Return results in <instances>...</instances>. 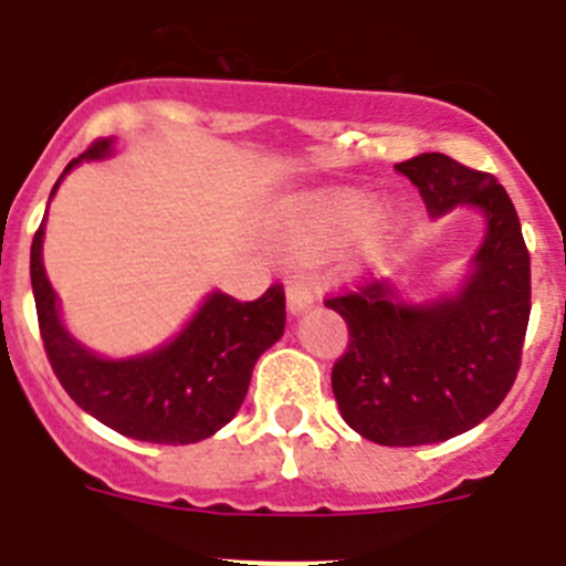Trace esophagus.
Returning <instances> with one entry per match:
<instances>
[{
    "instance_id": "esophagus-1",
    "label": "esophagus",
    "mask_w": 566,
    "mask_h": 566,
    "mask_svg": "<svg viewBox=\"0 0 566 566\" xmlns=\"http://www.w3.org/2000/svg\"><path fill=\"white\" fill-rule=\"evenodd\" d=\"M314 300H317V289H314L312 280H306V277L289 280L286 303H289V312H292V317H300L303 312H308V308L314 306Z\"/></svg>"
}]
</instances>
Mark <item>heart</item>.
<instances>
[{
    "label": "heart",
    "mask_w": 566,
    "mask_h": 566,
    "mask_svg": "<svg viewBox=\"0 0 566 566\" xmlns=\"http://www.w3.org/2000/svg\"><path fill=\"white\" fill-rule=\"evenodd\" d=\"M365 189H323L306 195L289 209L280 227V249L297 263H314L343 249L359 229L363 232V258L379 260L397 243L402 214L394 207H379Z\"/></svg>",
    "instance_id": "heart-1"
}]
</instances>
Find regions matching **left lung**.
I'll use <instances>...</instances> for the list:
<instances>
[{"label": "left lung", "instance_id": "1", "mask_svg": "<svg viewBox=\"0 0 566 566\" xmlns=\"http://www.w3.org/2000/svg\"><path fill=\"white\" fill-rule=\"evenodd\" d=\"M433 221L476 209L484 238L453 292L408 300L394 280L326 300L348 326L332 371L339 413L388 448L433 444L476 428L516 379L530 319V254L510 195L493 175L442 153L397 164Z\"/></svg>", "mask_w": 566, "mask_h": 566}]
</instances>
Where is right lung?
I'll list each match as a JSON object with an SVG mask.
<instances>
[{"label": "right lung", "mask_w": 566, "mask_h": 566, "mask_svg": "<svg viewBox=\"0 0 566 566\" xmlns=\"http://www.w3.org/2000/svg\"><path fill=\"white\" fill-rule=\"evenodd\" d=\"M115 138L96 142L59 175L82 161L115 155ZM42 218L30 247V283L36 297L44 352L70 399L98 422L129 439L155 444H192L232 422L249 391L258 357L286 328V294L272 286L252 303L209 292L187 326L167 343L133 357H107L73 337L62 319V303L44 272Z\"/></svg>", "instance_id": "1"}]
</instances>
